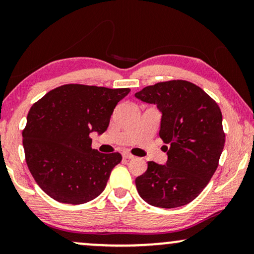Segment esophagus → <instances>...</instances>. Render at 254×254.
Returning a JSON list of instances; mask_svg holds the SVG:
<instances>
[{
  "instance_id": "1",
  "label": "esophagus",
  "mask_w": 254,
  "mask_h": 254,
  "mask_svg": "<svg viewBox=\"0 0 254 254\" xmlns=\"http://www.w3.org/2000/svg\"><path fill=\"white\" fill-rule=\"evenodd\" d=\"M123 157L126 159H131V158H134V156L131 155L129 151H123Z\"/></svg>"
}]
</instances>
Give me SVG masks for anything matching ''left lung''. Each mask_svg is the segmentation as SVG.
<instances>
[{"label":"left lung","mask_w":254,"mask_h":254,"mask_svg":"<svg viewBox=\"0 0 254 254\" xmlns=\"http://www.w3.org/2000/svg\"><path fill=\"white\" fill-rule=\"evenodd\" d=\"M162 112L159 137L168 151L166 165L148 162L135 179L137 192L155 207L176 208L202 192L218 166L225 134L217 103L200 86L184 79L159 82L135 93Z\"/></svg>","instance_id":"left-lung-1"}]
</instances>
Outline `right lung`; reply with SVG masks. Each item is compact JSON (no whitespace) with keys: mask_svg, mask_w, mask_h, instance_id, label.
Here are the masks:
<instances>
[{"mask_svg":"<svg viewBox=\"0 0 254 254\" xmlns=\"http://www.w3.org/2000/svg\"><path fill=\"white\" fill-rule=\"evenodd\" d=\"M130 89L64 84L34 103L23 129L31 175L41 190L62 203L82 204L99 195L119 152L91 148L90 133L107 129L114 107Z\"/></svg>","mask_w":254,"mask_h":254,"instance_id":"add662e5","label":"right lung"}]
</instances>
